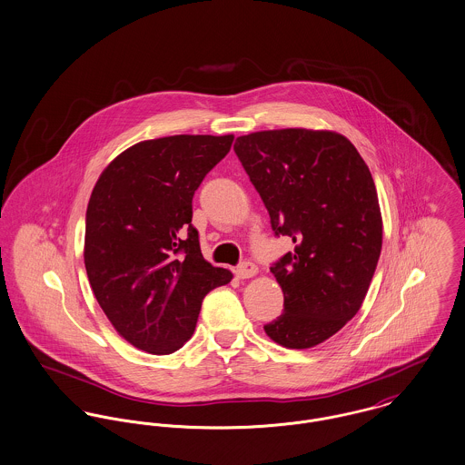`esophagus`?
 I'll use <instances>...</instances> for the list:
<instances>
[{
    "label": "esophagus",
    "mask_w": 465,
    "mask_h": 465,
    "mask_svg": "<svg viewBox=\"0 0 465 465\" xmlns=\"http://www.w3.org/2000/svg\"><path fill=\"white\" fill-rule=\"evenodd\" d=\"M256 272H258V267H256L252 262H242V263L235 269V274H237V278H241V280L252 278Z\"/></svg>",
    "instance_id": "esophagus-1"
}]
</instances>
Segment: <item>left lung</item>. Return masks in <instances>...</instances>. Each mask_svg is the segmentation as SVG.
Here are the masks:
<instances>
[{
	"label": "left lung",
	"mask_w": 465,
	"mask_h": 465,
	"mask_svg": "<svg viewBox=\"0 0 465 465\" xmlns=\"http://www.w3.org/2000/svg\"><path fill=\"white\" fill-rule=\"evenodd\" d=\"M233 150L274 233L295 244L271 267L285 310L263 329L286 349H312L358 313L371 283L382 250L375 182L356 146L332 131H260Z\"/></svg>",
	"instance_id": "obj_1"
}]
</instances>
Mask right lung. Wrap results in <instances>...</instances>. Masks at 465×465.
Wrapping results in <instances>:
<instances>
[{"mask_svg":"<svg viewBox=\"0 0 465 465\" xmlns=\"http://www.w3.org/2000/svg\"><path fill=\"white\" fill-rule=\"evenodd\" d=\"M233 136L179 134L133 144L97 180L84 230V267L116 332L148 354L193 336L203 297L232 282L211 265L191 224L193 196Z\"/></svg>","mask_w":465,"mask_h":465,"instance_id":"obj_1","label":"right lung"}]
</instances>
